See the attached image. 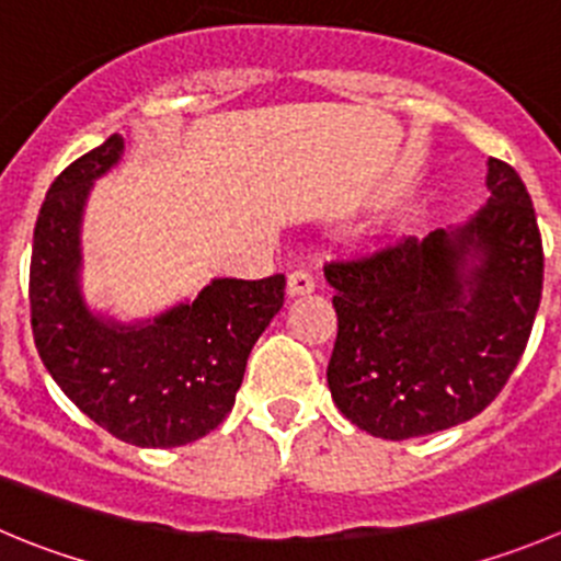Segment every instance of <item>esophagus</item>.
Segmentation results:
<instances>
[{
  "label": "esophagus",
  "instance_id": "34e87169",
  "mask_svg": "<svg viewBox=\"0 0 561 561\" xmlns=\"http://www.w3.org/2000/svg\"><path fill=\"white\" fill-rule=\"evenodd\" d=\"M314 287H318V282H314V276L309 274V271L296 268L290 271V276H287V293H290L293 298L307 296V293H312Z\"/></svg>",
  "mask_w": 561,
  "mask_h": 561
}]
</instances>
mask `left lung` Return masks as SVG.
Instances as JSON below:
<instances>
[{"label":"left lung","mask_w":561,"mask_h":561,"mask_svg":"<svg viewBox=\"0 0 561 561\" xmlns=\"http://www.w3.org/2000/svg\"><path fill=\"white\" fill-rule=\"evenodd\" d=\"M491 199L458 230L325 263L336 342L329 378L353 425L389 442L485 411L529 342L542 238L518 172L488 161Z\"/></svg>","instance_id":"8db88e82"}]
</instances>
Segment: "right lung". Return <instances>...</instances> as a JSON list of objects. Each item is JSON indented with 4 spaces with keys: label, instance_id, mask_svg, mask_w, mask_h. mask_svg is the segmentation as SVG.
Returning <instances> with one entry per match:
<instances>
[{
    "label": "right lung",
    "instance_id": "right-lung-1",
    "mask_svg": "<svg viewBox=\"0 0 561 561\" xmlns=\"http://www.w3.org/2000/svg\"><path fill=\"white\" fill-rule=\"evenodd\" d=\"M123 156L112 134L54 178L32 241V334L59 389L134 447L170 449L208 436L236 405L254 342L285 304V274L214 279L194 301L148 323L92 314L81 298V214L95 178Z\"/></svg>",
    "mask_w": 561,
    "mask_h": 561
}]
</instances>
